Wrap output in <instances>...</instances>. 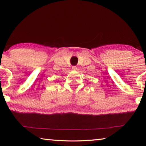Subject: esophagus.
Here are the masks:
<instances>
[{
	"label": "esophagus",
	"mask_w": 146,
	"mask_h": 146,
	"mask_svg": "<svg viewBox=\"0 0 146 146\" xmlns=\"http://www.w3.org/2000/svg\"><path fill=\"white\" fill-rule=\"evenodd\" d=\"M72 70H73V71H76V70H77V67H76V66H72Z\"/></svg>",
	"instance_id": "obj_1"
}]
</instances>
